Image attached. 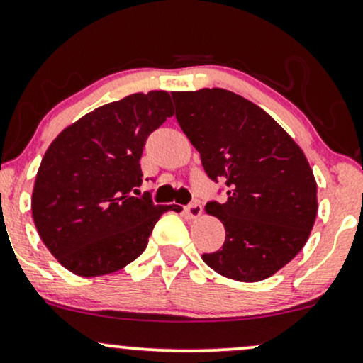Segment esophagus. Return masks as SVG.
<instances>
[{
  "label": "esophagus",
  "mask_w": 363,
  "mask_h": 363,
  "mask_svg": "<svg viewBox=\"0 0 363 363\" xmlns=\"http://www.w3.org/2000/svg\"><path fill=\"white\" fill-rule=\"evenodd\" d=\"M186 214L189 216L191 219H196V218H199L201 214H203V206H201L199 203H191V204H187L186 206Z\"/></svg>",
  "instance_id": "1"
}]
</instances>
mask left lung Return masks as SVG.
Wrapping results in <instances>:
<instances>
[{
  "label": "left lung",
  "instance_id": "obj_1",
  "mask_svg": "<svg viewBox=\"0 0 363 363\" xmlns=\"http://www.w3.org/2000/svg\"><path fill=\"white\" fill-rule=\"evenodd\" d=\"M172 100L204 172L226 186L224 203L206 204L226 240L203 255L204 263L238 281L272 277L300 253L315 224L316 182L305 154L272 116L235 91H172Z\"/></svg>",
  "mask_w": 363,
  "mask_h": 363
}]
</instances>
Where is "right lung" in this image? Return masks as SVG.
<instances>
[{
	"mask_svg": "<svg viewBox=\"0 0 363 363\" xmlns=\"http://www.w3.org/2000/svg\"><path fill=\"white\" fill-rule=\"evenodd\" d=\"M174 113L167 91L102 105L52 142L36 174L31 213L60 263L80 277L123 268L144 253L155 223L181 206L154 204L142 184L145 140Z\"/></svg>",
	"mask_w": 363,
	"mask_h": 363,
	"instance_id": "add662e5",
	"label": "right lung"
}]
</instances>
